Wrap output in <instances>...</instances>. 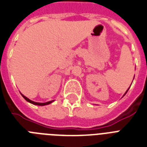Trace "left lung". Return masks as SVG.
<instances>
[{"label":"left lung","mask_w":147,"mask_h":147,"mask_svg":"<svg viewBox=\"0 0 147 147\" xmlns=\"http://www.w3.org/2000/svg\"><path fill=\"white\" fill-rule=\"evenodd\" d=\"M132 82H133V81H132ZM131 84H132V83H131ZM130 87H131V86H130ZM130 87H129V88H130ZM129 88H128V90L126 91V92H125V94H126V93H127V92H128V89H129ZM125 94H124V95H125ZM124 95H123V96H124Z\"/></svg>","instance_id":"obj_1"}]
</instances>
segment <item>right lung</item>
<instances>
[{
	"mask_svg": "<svg viewBox=\"0 0 147 147\" xmlns=\"http://www.w3.org/2000/svg\"><path fill=\"white\" fill-rule=\"evenodd\" d=\"M22 95V97L24 98H25V100H27L28 102L31 103V104H34V105H38V106H44V105H47V104H51V103H53L54 100H50V101H48V102H46V103H39V102H35V101H33V100H30L29 98H28L27 97H25V95H23L22 94H21Z\"/></svg>",
	"mask_w": 147,
	"mask_h": 147,
	"instance_id": "add662e5",
	"label": "right lung"
}]
</instances>
